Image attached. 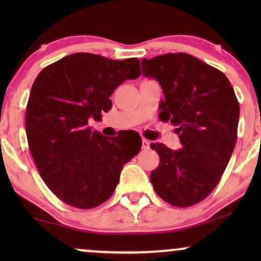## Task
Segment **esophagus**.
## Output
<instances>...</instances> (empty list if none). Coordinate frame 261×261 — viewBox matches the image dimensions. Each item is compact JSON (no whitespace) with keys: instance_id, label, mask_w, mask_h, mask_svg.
<instances>
[{"instance_id":"obj_1","label":"esophagus","mask_w":261,"mask_h":261,"mask_svg":"<svg viewBox=\"0 0 261 261\" xmlns=\"http://www.w3.org/2000/svg\"><path fill=\"white\" fill-rule=\"evenodd\" d=\"M149 142L147 139H142V149H148L149 148Z\"/></svg>"}]
</instances>
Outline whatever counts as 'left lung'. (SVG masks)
<instances>
[{
    "mask_svg": "<svg viewBox=\"0 0 261 261\" xmlns=\"http://www.w3.org/2000/svg\"><path fill=\"white\" fill-rule=\"evenodd\" d=\"M142 74L155 78L165 98L159 119L176 126L181 147L152 144L160 162L149 176L156 194L174 206L204 199L221 179L238 137L240 107L223 72L187 53L142 59Z\"/></svg>",
    "mask_w": 261,
    "mask_h": 261,
    "instance_id": "left-lung-1",
    "label": "left lung"
}]
</instances>
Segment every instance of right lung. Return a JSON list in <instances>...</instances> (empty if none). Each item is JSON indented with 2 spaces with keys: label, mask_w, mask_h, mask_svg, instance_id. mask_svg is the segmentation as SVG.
Wrapping results in <instances>:
<instances>
[{
  "label": "right lung",
  "mask_w": 261,
  "mask_h": 261,
  "mask_svg": "<svg viewBox=\"0 0 261 261\" xmlns=\"http://www.w3.org/2000/svg\"><path fill=\"white\" fill-rule=\"evenodd\" d=\"M137 58L113 60L74 53L46 66L35 78L26 108L28 146L49 190L66 204L95 208L110 198L123 165L141 139L106 138L88 126L112 109L110 95L140 76Z\"/></svg>",
  "instance_id": "obj_1"
}]
</instances>
